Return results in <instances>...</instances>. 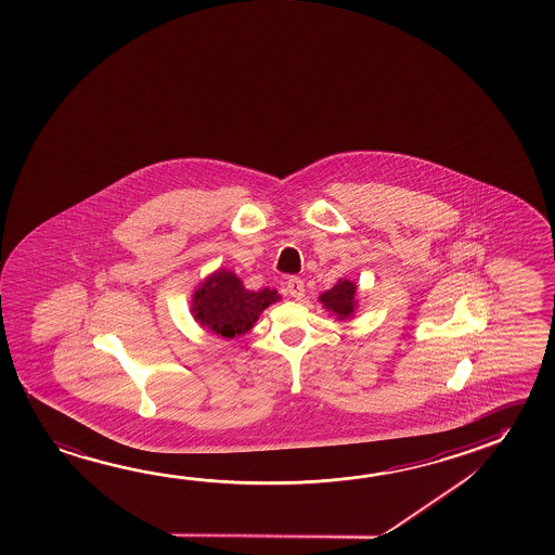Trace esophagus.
<instances>
[{"label": "esophagus", "mask_w": 555, "mask_h": 555, "mask_svg": "<svg viewBox=\"0 0 555 555\" xmlns=\"http://www.w3.org/2000/svg\"><path fill=\"white\" fill-rule=\"evenodd\" d=\"M286 292L296 300H301L306 296V288H304V282L300 279H291L286 282Z\"/></svg>", "instance_id": "esophagus-1"}]
</instances>
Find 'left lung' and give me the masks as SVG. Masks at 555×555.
I'll return each instance as SVG.
<instances>
[{
    "label": "left lung",
    "mask_w": 555,
    "mask_h": 555,
    "mask_svg": "<svg viewBox=\"0 0 555 555\" xmlns=\"http://www.w3.org/2000/svg\"><path fill=\"white\" fill-rule=\"evenodd\" d=\"M358 286L348 279H338L335 286L331 291L323 292L319 296V301L323 304V308L331 311V315H335L336 321H348L354 318L356 309H358Z\"/></svg>",
    "instance_id": "8db88e82"
}]
</instances>
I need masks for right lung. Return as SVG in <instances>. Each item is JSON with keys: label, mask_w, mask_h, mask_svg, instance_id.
Masks as SVG:
<instances>
[{"label": "right lung", "mask_w": 555, "mask_h": 555, "mask_svg": "<svg viewBox=\"0 0 555 555\" xmlns=\"http://www.w3.org/2000/svg\"><path fill=\"white\" fill-rule=\"evenodd\" d=\"M281 300L271 288L247 291L240 276L228 269L210 273L191 296V313L201 327L224 338L246 335L263 309Z\"/></svg>", "instance_id": "1"}]
</instances>
